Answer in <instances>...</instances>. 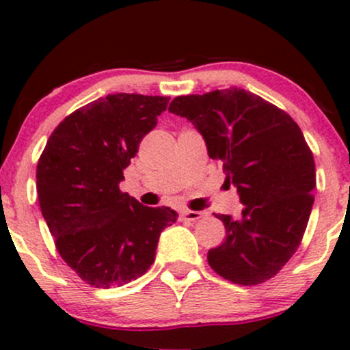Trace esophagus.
<instances>
[{
    "label": "esophagus",
    "mask_w": 350,
    "mask_h": 350,
    "mask_svg": "<svg viewBox=\"0 0 350 350\" xmlns=\"http://www.w3.org/2000/svg\"><path fill=\"white\" fill-rule=\"evenodd\" d=\"M204 217H206V212L202 211H183L179 219L184 220V222H196V220L204 219Z\"/></svg>",
    "instance_id": "1"
}]
</instances>
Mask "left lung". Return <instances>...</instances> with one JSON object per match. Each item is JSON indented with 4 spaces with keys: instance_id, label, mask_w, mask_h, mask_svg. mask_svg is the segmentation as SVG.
<instances>
[{
    "instance_id": "1",
    "label": "left lung",
    "mask_w": 350,
    "mask_h": 350,
    "mask_svg": "<svg viewBox=\"0 0 350 350\" xmlns=\"http://www.w3.org/2000/svg\"><path fill=\"white\" fill-rule=\"evenodd\" d=\"M170 111L202 135L243 206L240 219L215 215L226 240L208 250V265L243 286L270 280L299 247L314 202V158L303 131L278 107L237 87L176 97Z\"/></svg>"
}]
</instances>
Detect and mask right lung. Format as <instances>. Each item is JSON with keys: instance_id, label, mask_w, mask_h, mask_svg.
<instances>
[{"instance_id": "add662e5", "label": "right lung", "mask_w": 350, "mask_h": 350, "mask_svg": "<svg viewBox=\"0 0 350 350\" xmlns=\"http://www.w3.org/2000/svg\"><path fill=\"white\" fill-rule=\"evenodd\" d=\"M170 98L115 94L79 108L52 131L38 163L39 206L62 260L95 288L123 286L154 262L178 220L120 191L138 144Z\"/></svg>"}]
</instances>
